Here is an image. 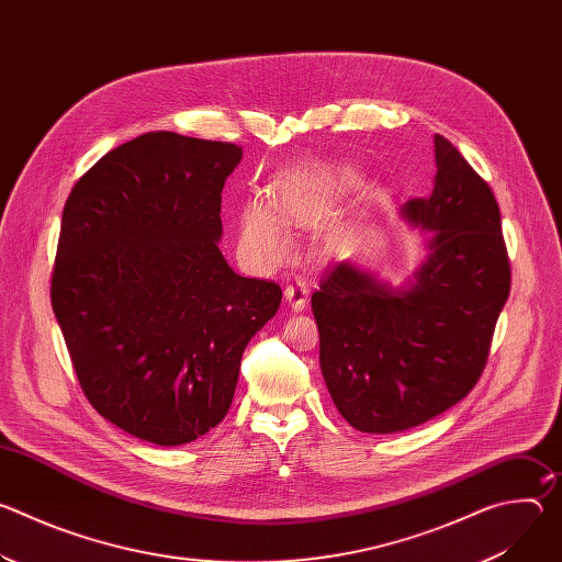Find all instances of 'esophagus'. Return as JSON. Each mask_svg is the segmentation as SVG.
Masks as SVG:
<instances>
[{"label": "esophagus", "instance_id": "34e87169", "mask_svg": "<svg viewBox=\"0 0 562 562\" xmlns=\"http://www.w3.org/2000/svg\"><path fill=\"white\" fill-rule=\"evenodd\" d=\"M284 297H286V302L291 304L293 311H302L306 306V300H308V284H306V280L295 278L293 282H289L284 286Z\"/></svg>", "mask_w": 562, "mask_h": 562}]
</instances>
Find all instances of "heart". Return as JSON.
Returning a JSON list of instances; mask_svg holds the SVG:
<instances>
[{
	"label": "heart",
	"instance_id": "b5f03b06",
	"mask_svg": "<svg viewBox=\"0 0 562 562\" xmlns=\"http://www.w3.org/2000/svg\"><path fill=\"white\" fill-rule=\"evenodd\" d=\"M317 217V200L300 178L282 180L273 189L271 206L251 200L243 211V243L251 256L262 262H276L289 251L284 226H311Z\"/></svg>",
	"mask_w": 562,
	"mask_h": 562
}]
</instances>
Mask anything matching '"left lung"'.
<instances>
[{"label":"left lung","mask_w":562,"mask_h":562,"mask_svg":"<svg viewBox=\"0 0 562 562\" xmlns=\"http://www.w3.org/2000/svg\"><path fill=\"white\" fill-rule=\"evenodd\" d=\"M436 180L403 217L427 228L429 256L409 289L336 262L311 295L334 405L364 434H395L447 412L487 364L512 269L501 209L460 150L434 137Z\"/></svg>","instance_id":"obj_1"}]
</instances>
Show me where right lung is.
<instances>
[{
	"label": "right lung",
	"mask_w": 562,
	"mask_h": 562,
	"mask_svg": "<svg viewBox=\"0 0 562 562\" xmlns=\"http://www.w3.org/2000/svg\"><path fill=\"white\" fill-rule=\"evenodd\" d=\"M243 146L139 135L79 178L61 213L50 304L100 416L178 447L217 427L249 340L282 289L224 260L222 189Z\"/></svg>",
	"instance_id": "add662e5"
}]
</instances>
